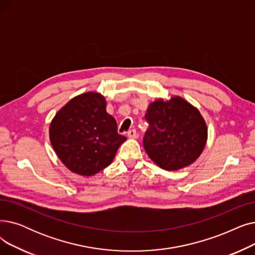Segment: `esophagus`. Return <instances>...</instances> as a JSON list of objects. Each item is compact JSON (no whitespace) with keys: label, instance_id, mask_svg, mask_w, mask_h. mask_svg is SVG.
<instances>
[{"label":"esophagus","instance_id":"esophagus-1","mask_svg":"<svg viewBox=\"0 0 255 255\" xmlns=\"http://www.w3.org/2000/svg\"><path fill=\"white\" fill-rule=\"evenodd\" d=\"M128 138H136L137 137L136 129H129L128 131Z\"/></svg>","mask_w":255,"mask_h":255}]
</instances>
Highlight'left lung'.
Instances as JSON below:
<instances>
[{"mask_svg":"<svg viewBox=\"0 0 255 255\" xmlns=\"http://www.w3.org/2000/svg\"><path fill=\"white\" fill-rule=\"evenodd\" d=\"M145 119L149 124L143 138L145 151L165 170L189 166L202 152L207 125L197 109L184 99L174 96L150 104Z\"/></svg>","mask_w":255,"mask_h":255,"instance_id":"8db88e82","label":"left lung"}]
</instances>
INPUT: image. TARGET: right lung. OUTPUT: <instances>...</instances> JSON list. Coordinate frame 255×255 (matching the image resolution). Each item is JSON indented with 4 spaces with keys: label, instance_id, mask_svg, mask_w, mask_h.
Masks as SVG:
<instances>
[{
    "label": "right lung",
    "instance_id": "1",
    "mask_svg": "<svg viewBox=\"0 0 255 255\" xmlns=\"http://www.w3.org/2000/svg\"><path fill=\"white\" fill-rule=\"evenodd\" d=\"M50 139L59 159L72 172L90 176L110 165L127 138L117 132L105 98L95 92L69 101L52 120Z\"/></svg>",
    "mask_w": 255,
    "mask_h": 255
}]
</instances>
